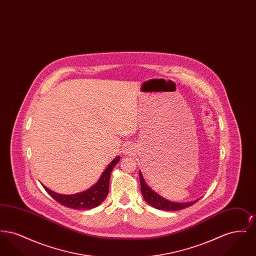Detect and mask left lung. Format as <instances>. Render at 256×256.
I'll return each instance as SVG.
<instances>
[{"label": "left lung", "instance_id": "1", "mask_svg": "<svg viewBox=\"0 0 256 256\" xmlns=\"http://www.w3.org/2000/svg\"><path fill=\"white\" fill-rule=\"evenodd\" d=\"M139 178H140V184H141V192H142L144 200H146V204H148L150 206L154 207L156 209L166 210V211H176V210L184 209L186 207L191 206L198 200H196L188 202H170V200H166L165 198L158 195L156 192H154L148 186L145 180L143 178L141 170H139Z\"/></svg>", "mask_w": 256, "mask_h": 256}]
</instances>
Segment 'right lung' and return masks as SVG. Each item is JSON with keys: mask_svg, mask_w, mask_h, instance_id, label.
I'll return each instance as SVG.
<instances>
[{"mask_svg": "<svg viewBox=\"0 0 256 256\" xmlns=\"http://www.w3.org/2000/svg\"><path fill=\"white\" fill-rule=\"evenodd\" d=\"M120 156H117L111 161L108 168L102 172L98 182L87 189L86 191H82L80 193H76L73 195H62L58 194L46 186L43 185L44 189L48 192V194L52 196L58 202H60L62 206L72 208V209H92L98 206L108 194V188H110V180L111 172L115 165L119 162Z\"/></svg>", "mask_w": 256, "mask_h": 256, "instance_id": "add662e5", "label": "right lung"}]
</instances>
